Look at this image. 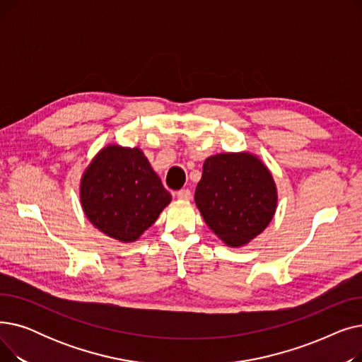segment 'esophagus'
<instances>
[{
  "instance_id": "34e87169",
  "label": "esophagus",
  "mask_w": 362,
  "mask_h": 362,
  "mask_svg": "<svg viewBox=\"0 0 362 362\" xmlns=\"http://www.w3.org/2000/svg\"><path fill=\"white\" fill-rule=\"evenodd\" d=\"M176 197H177L179 199L189 201V199L192 198V192L189 191V189H180V191H177V192H176Z\"/></svg>"
}]
</instances>
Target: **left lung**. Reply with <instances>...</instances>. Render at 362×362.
I'll return each instance as SVG.
<instances>
[{"label": "left lung", "instance_id": "8db88e82", "mask_svg": "<svg viewBox=\"0 0 362 362\" xmlns=\"http://www.w3.org/2000/svg\"><path fill=\"white\" fill-rule=\"evenodd\" d=\"M195 202L208 227L238 248L258 236L272 221L277 191L269 168L248 154H217L206 158Z\"/></svg>", "mask_w": 362, "mask_h": 362}]
</instances>
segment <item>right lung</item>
<instances>
[{
  "label": "right lung",
  "instance_id": "1",
  "mask_svg": "<svg viewBox=\"0 0 362 362\" xmlns=\"http://www.w3.org/2000/svg\"><path fill=\"white\" fill-rule=\"evenodd\" d=\"M170 201L171 195L139 148H104L81 182L86 217L98 230L120 242L136 240Z\"/></svg>",
  "mask_w": 362,
  "mask_h": 362
}]
</instances>
